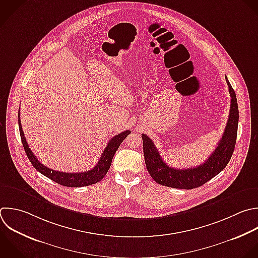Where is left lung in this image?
I'll return each instance as SVG.
<instances>
[{
  "label": "left lung",
  "instance_id": "8db88e82",
  "mask_svg": "<svg viewBox=\"0 0 258 258\" xmlns=\"http://www.w3.org/2000/svg\"><path fill=\"white\" fill-rule=\"evenodd\" d=\"M226 82L231 97L229 118L218 146L203 164L184 169L168 166L162 160L152 140L147 135L142 134L145 164L149 174L157 183L174 188H196L212 179L228 164L235 148L239 111L236 94L227 77Z\"/></svg>",
  "mask_w": 258,
  "mask_h": 258
}]
</instances>
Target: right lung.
Wrapping results in <instances>:
<instances>
[{"label": "right lung", "instance_id": "obj_1", "mask_svg": "<svg viewBox=\"0 0 258 258\" xmlns=\"http://www.w3.org/2000/svg\"><path fill=\"white\" fill-rule=\"evenodd\" d=\"M18 123H19V130H20V136H21L23 147H24L25 152H26L30 162L32 163V165L40 173H42L46 177L50 178L51 180H53L61 185L71 186V187L87 186V185L97 183L98 181L103 179V177L106 175V173L108 172V170L111 166L112 159L115 155V152L117 151V149L119 148V146L123 142V140L131 133V131L126 130V131L114 136L108 142L105 150L103 151V153L101 155L99 162L96 164V166L93 169H90V170L84 171V172L69 173V172L53 170L51 168H48L44 164L40 163L39 160L36 158V156L31 151V149L29 148V145L24 136V132L22 130V125H21V121H20V111L18 113Z\"/></svg>", "mask_w": 258, "mask_h": 258}]
</instances>
